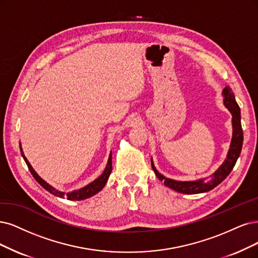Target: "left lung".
<instances>
[{"label":"left lung","mask_w":258,"mask_h":258,"mask_svg":"<svg viewBox=\"0 0 258 258\" xmlns=\"http://www.w3.org/2000/svg\"><path fill=\"white\" fill-rule=\"evenodd\" d=\"M222 94L224 95V105L225 107L228 108V110L232 113V123H233V138L231 142L230 150H228V153L226 156V159L224 163L221 165L216 172L213 174V179L209 180L207 183H204V179H199L195 180V182H177L174 179H170L161 175L158 171L155 169L153 165V160L151 159L152 168H153L156 176L163 180L164 184L178 191L180 194H186V195H196V194H202L207 192L209 190L214 189L216 186H218L221 182L226 178V176L231 173L233 170L236 161L240 155L241 148H242V142H243V133L241 127V120H240V108L238 106V104L235 100V95L232 91V89L226 86L223 89Z\"/></svg>","instance_id":"obj_1"}]
</instances>
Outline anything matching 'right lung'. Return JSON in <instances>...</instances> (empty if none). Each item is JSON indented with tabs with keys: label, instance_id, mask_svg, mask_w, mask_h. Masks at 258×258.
<instances>
[{
	"label": "right lung",
	"instance_id": "1",
	"mask_svg": "<svg viewBox=\"0 0 258 258\" xmlns=\"http://www.w3.org/2000/svg\"><path fill=\"white\" fill-rule=\"evenodd\" d=\"M21 151H22V149H21ZM22 156H23L25 163H26V165L28 167V170L31 171V173L33 174L34 178L37 180L38 183H39L50 194H52V195H54L56 197H59V198H63L64 197L63 192L58 191V190H56L55 188H53L52 186H50L49 184L45 183L44 180L35 172V170L32 168L30 163H28V160L23 155V152H22ZM111 170H112V166H111V153H110L109 158H108L107 166H106V168H105L103 174L100 177H98L97 179H94L92 183H90L89 185H87V186L80 189V190H76V191L67 194L66 197L68 198V200H72V201H81V200H85V199H87V198H90V197L94 196L95 194H98L99 191H101V190L103 189L105 184L107 183V179H108V177H109V175L111 173Z\"/></svg>",
	"mask_w": 258,
	"mask_h": 258
}]
</instances>
